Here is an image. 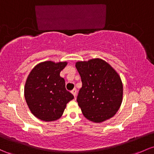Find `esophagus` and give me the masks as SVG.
<instances>
[{
	"mask_svg": "<svg viewBox=\"0 0 154 154\" xmlns=\"http://www.w3.org/2000/svg\"><path fill=\"white\" fill-rule=\"evenodd\" d=\"M72 94H73L74 97H75L76 95H77V89H76V88H74L73 90L72 91Z\"/></svg>",
	"mask_w": 154,
	"mask_h": 154,
	"instance_id": "esophagus-1",
	"label": "esophagus"
}]
</instances>
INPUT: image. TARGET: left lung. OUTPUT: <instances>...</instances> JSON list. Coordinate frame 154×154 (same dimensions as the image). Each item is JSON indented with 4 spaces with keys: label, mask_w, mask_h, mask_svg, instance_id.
Wrapping results in <instances>:
<instances>
[{
    "label": "left lung",
    "mask_w": 154,
    "mask_h": 154,
    "mask_svg": "<svg viewBox=\"0 0 154 154\" xmlns=\"http://www.w3.org/2000/svg\"><path fill=\"white\" fill-rule=\"evenodd\" d=\"M82 80L77 102L89 121L101 123L115 116L123 99L121 77L107 62L99 58L76 63Z\"/></svg>",
    "instance_id": "left-lung-1"
}]
</instances>
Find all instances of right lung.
<instances>
[{
	"instance_id": "add662e5",
	"label": "right lung",
	"mask_w": 154,
	"mask_h": 154,
	"mask_svg": "<svg viewBox=\"0 0 154 154\" xmlns=\"http://www.w3.org/2000/svg\"><path fill=\"white\" fill-rule=\"evenodd\" d=\"M66 65L67 62H42L32 69L27 78L25 101L30 112L42 121H53L60 118L67 103L74 99L60 76Z\"/></svg>"
}]
</instances>
